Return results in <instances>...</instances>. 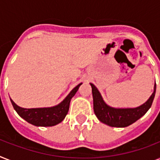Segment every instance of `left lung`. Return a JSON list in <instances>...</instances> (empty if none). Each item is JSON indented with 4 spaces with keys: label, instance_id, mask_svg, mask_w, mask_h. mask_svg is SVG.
I'll return each mask as SVG.
<instances>
[{
    "label": "left lung",
    "instance_id": "8db88e82",
    "mask_svg": "<svg viewBox=\"0 0 160 160\" xmlns=\"http://www.w3.org/2000/svg\"><path fill=\"white\" fill-rule=\"evenodd\" d=\"M90 85L92 88L94 111L98 119L109 126L118 127V128L129 126L140 119L144 114H145V113L151 107L156 91V83H155L154 92L144 104L136 108L122 109V108H113L106 105L97 88L91 83Z\"/></svg>",
    "mask_w": 160,
    "mask_h": 160
}]
</instances>
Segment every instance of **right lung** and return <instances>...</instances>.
Masks as SVG:
<instances>
[{
	"label": "right lung",
	"mask_w": 160,
	"mask_h": 160,
	"mask_svg": "<svg viewBox=\"0 0 160 160\" xmlns=\"http://www.w3.org/2000/svg\"><path fill=\"white\" fill-rule=\"evenodd\" d=\"M80 83L77 86L73 89L65 99L59 105L49 108H36V109H25L18 106L13 100L11 99V102L13 105L14 109L17 112V114L30 124L36 126H54L59 124L65 119L66 116L69 108L70 102L72 97L77 92L80 85Z\"/></svg>",
	"instance_id": "obj_1"
}]
</instances>
